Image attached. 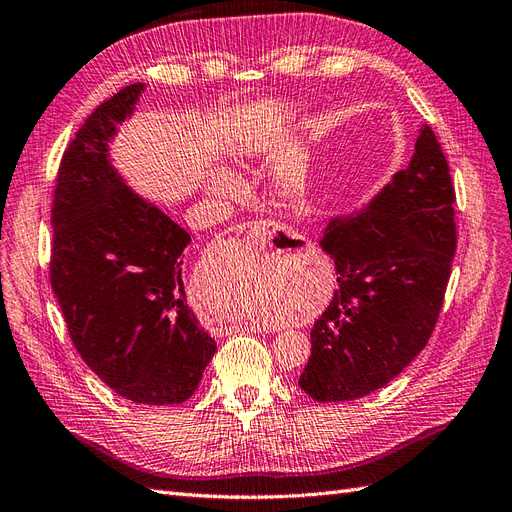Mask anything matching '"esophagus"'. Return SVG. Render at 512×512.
Masks as SVG:
<instances>
[{"instance_id": "1", "label": "esophagus", "mask_w": 512, "mask_h": 512, "mask_svg": "<svg viewBox=\"0 0 512 512\" xmlns=\"http://www.w3.org/2000/svg\"><path fill=\"white\" fill-rule=\"evenodd\" d=\"M233 231L240 233L246 242H251L259 248L274 246L279 253H296V251H304L306 246H311L309 240L300 236V233L291 231L279 223H272V221L242 223Z\"/></svg>"}]
</instances>
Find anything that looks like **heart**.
<instances>
[{
	"instance_id": "1",
	"label": "heart",
	"mask_w": 512,
	"mask_h": 512,
	"mask_svg": "<svg viewBox=\"0 0 512 512\" xmlns=\"http://www.w3.org/2000/svg\"><path fill=\"white\" fill-rule=\"evenodd\" d=\"M208 188L214 195L233 197L240 191V182L227 171H214L208 180ZM281 193L285 197H298L302 193V180L296 178V175H287V178L283 180ZM264 321H270V317H264Z\"/></svg>"
}]
</instances>
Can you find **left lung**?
Listing matches in <instances>:
<instances>
[{"label": "left lung", "mask_w": 512, "mask_h": 512, "mask_svg": "<svg viewBox=\"0 0 512 512\" xmlns=\"http://www.w3.org/2000/svg\"><path fill=\"white\" fill-rule=\"evenodd\" d=\"M452 203L446 156L425 124L410 165L367 206L328 223L319 244L339 285L311 330L298 382L311 399L367 397L425 349L457 251Z\"/></svg>", "instance_id": "obj_1"}]
</instances>
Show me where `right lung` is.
<instances>
[{"label": "right lung", "mask_w": 512, "mask_h": 512, "mask_svg": "<svg viewBox=\"0 0 512 512\" xmlns=\"http://www.w3.org/2000/svg\"><path fill=\"white\" fill-rule=\"evenodd\" d=\"M143 90L128 85L102 102L64 152L51 287L72 343L102 382L133 403L173 405L193 397L216 343L186 302L191 236L111 163L109 143Z\"/></svg>", "instance_id": "obj_1"}]
</instances>
